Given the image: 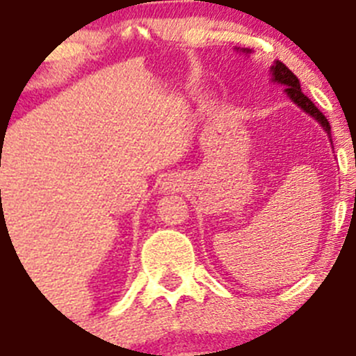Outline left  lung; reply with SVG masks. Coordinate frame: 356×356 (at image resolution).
Returning <instances> with one entry per match:
<instances>
[{
    "instance_id": "obj_1",
    "label": "left lung",
    "mask_w": 356,
    "mask_h": 356,
    "mask_svg": "<svg viewBox=\"0 0 356 356\" xmlns=\"http://www.w3.org/2000/svg\"><path fill=\"white\" fill-rule=\"evenodd\" d=\"M245 53H250V49H245ZM270 74H273V82L285 86V93H287V97L291 98L298 108H302L303 111L309 113V115L325 129L329 140H331V126H329L327 118L323 117L322 111L309 100V97H305V95L302 93V89H300V80L296 78V74H294L285 63L280 62V60H276L273 67H270Z\"/></svg>"
}]
</instances>
